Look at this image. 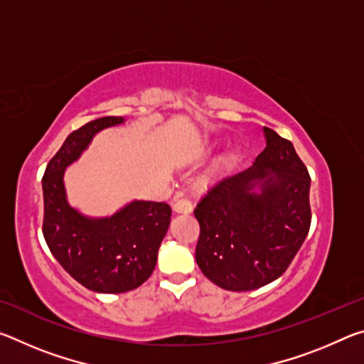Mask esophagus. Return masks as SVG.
I'll return each mask as SVG.
<instances>
[{
    "instance_id": "34e87169",
    "label": "esophagus",
    "mask_w": 364,
    "mask_h": 364,
    "mask_svg": "<svg viewBox=\"0 0 364 364\" xmlns=\"http://www.w3.org/2000/svg\"><path fill=\"white\" fill-rule=\"evenodd\" d=\"M173 212L176 213H191L193 212V204L188 199H176L173 204Z\"/></svg>"
}]
</instances>
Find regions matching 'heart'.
Here are the masks:
<instances>
[{"label": "heart", "mask_w": 364, "mask_h": 364, "mask_svg": "<svg viewBox=\"0 0 364 364\" xmlns=\"http://www.w3.org/2000/svg\"><path fill=\"white\" fill-rule=\"evenodd\" d=\"M212 149H213V144H205L204 147H202V154H204V156H207V154L212 152Z\"/></svg>", "instance_id": "heart-1"}]
</instances>
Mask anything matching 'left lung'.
Returning <instances> with one entry per match:
<instances>
[{
	"label": "left lung",
	"instance_id": "left-lung-1",
	"mask_svg": "<svg viewBox=\"0 0 364 364\" xmlns=\"http://www.w3.org/2000/svg\"><path fill=\"white\" fill-rule=\"evenodd\" d=\"M252 167L221 175L194 208L196 262L213 284L242 292L284 273L311 223L310 175L291 141L263 128Z\"/></svg>",
	"mask_w": 364,
	"mask_h": 364
}]
</instances>
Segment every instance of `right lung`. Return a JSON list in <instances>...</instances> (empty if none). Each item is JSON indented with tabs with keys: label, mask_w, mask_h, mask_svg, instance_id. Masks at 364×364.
<instances>
[{
	"label": "right lung",
	"mask_w": 364,
	"mask_h": 364,
	"mask_svg": "<svg viewBox=\"0 0 364 364\" xmlns=\"http://www.w3.org/2000/svg\"><path fill=\"white\" fill-rule=\"evenodd\" d=\"M125 122L102 117L72 132L43 175V236L54 258L80 284L100 294L139 287L152 274L168 231L165 202L132 200L110 217H86L67 200L64 173L91 144L95 134Z\"/></svg>",
	"instance_id": "right-lung-1"
}]
</instances>
